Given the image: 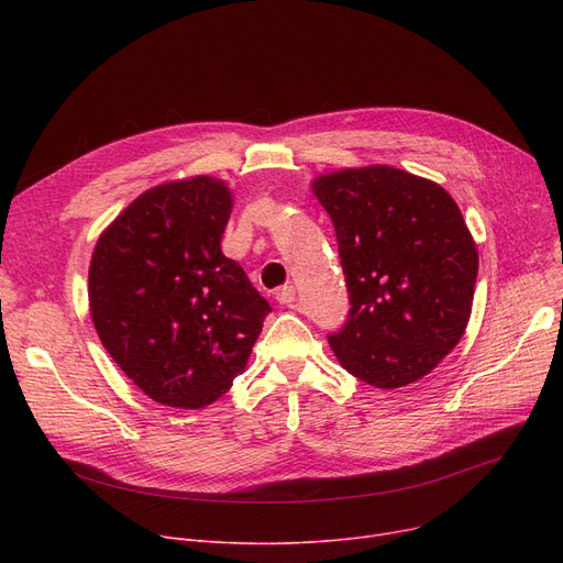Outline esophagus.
Instances as JSON below:
<instances>
[{"instance_id":"esophagus-1","label":"esophagus","mask_w":563,"mask_h":563,"mask_svg":"<svg viewBox=\"0 0 563 563\" xmlns=\"http://www.w3.org/2000/svg\"><path fill=\"white\" fill-rule=\"evenodd\" d=\"M276 301H278L280 306H291L294 301H297V287H294V285L280 287V289L276 291Z\"/></svg>"}]
</instances>
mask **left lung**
Segmentation results:
<instances>
[{"mask_svg":"<svg viewBox=\"0 0 563 563\" xmlns=\"http://www.w3.org/2000/svg\"><path fill=\"white\" fill-rule=\"evenodd\" d=\"M349 319L329 335L340 365L380 390L427 376L459 344L479 272L477 244L454 198L427 177L372 164L319 175Z\"/></svg>","mask_w":563,"mask_h":563,"instance_id":"left-lung-1","label":"left lung"}]
</instances>
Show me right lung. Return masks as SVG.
Here are the masks:
<instances>
[{"label": "right lung", "mask_w": 563, "mask_h": 563, "mask_svg": "<svg viewBox=\"0 0 563 563\" xmlns=\"http://www.w3.org/2000/svg\"><path fill=\"white\" fill-rule=\"evenodd\" d=\"M223 180L194 175L143 191L100 234L88 303L100 342L157 404L205 408L242 374L272 312L221 251Z\"/></svg>", "instance_id": "add662e5"}]
</instances>
